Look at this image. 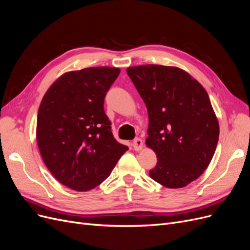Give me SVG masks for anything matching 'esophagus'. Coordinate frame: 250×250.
I'll use <instances>...</instances> for the list:
<instances>
[{
    "instance_id": "obj_1",
    "label": "esophagus",
    "mask_w": 250,
    "mask_h": 250,
    "mask_svg": "<svg viewBox=\"0 0 250 250\" xmlns=\"http://www.w3.org/2000/svg\"><path fill=\"white\" fill-rule=\"evenodd\" d=\"M132 147L134 150L140 151L143 148V141L140 138H135L132 142Z\"/></svg>"
}]
</instances>
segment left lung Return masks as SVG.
I'll return each instance as SVG.
<instances>
[{"label":"left lung","mask_w":250,"mask_h":250,"mask_svg":"<svg viewBox=\"0 0 250 250\" xmlns=\"http://www.w3.org/2000/svg\"><path fill=\"white\" fill-rule=\"evenodd\" d=\"M126 72L148 110L146 144L157 157L150 177L170 188L188 186L208 168L219 139L207 90L178 67L146 64Z\"/></svg>","instance_id":"8db88e82"}]
</instances>
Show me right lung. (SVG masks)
<instances>
[{
    "instance_id": "right-lung-1",
    "label": "right lung",
    "mask_w": 250,
    "mask_h": 250,
    "mask_svg": "<svg viewBox=\"0 0 250 250\" xmlns=\"http://www.w3.org/2000/svg\"><path fill=\"white\" fill-rule=\"evenodd\" d=\"M119 74L109 66L67 72L42 98L37 145L52 175L72 190L89 191L102 184L128 150L113 138L103 107Z\"/></svg>"
}]
</instances>
